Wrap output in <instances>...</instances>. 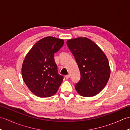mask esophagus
<instances>
[{"mask_svg":"<svg viewBox=\"0 0 130 130\" xmlns=\"http://www.w3.org/2000/svg\"><path fill=\"white\" fill-rule=\"evenodd\" d=\"M65 78L67 79H68L69 78H70V75H65Z\"/></svg>","mask_w":130,"mask_h":130,"instance_id":"esophagus-1","label":"esophagus"}]
</instances>
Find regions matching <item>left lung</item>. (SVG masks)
Instances as JSON below:
<instances>
[{
    "label": "left lung",
    "instance_id": "obj_1",
    "mask_svg": "<svg viewBox=\"0 0 130 130\" xmlns=\"http://www.w3.org/2000/svg\"><path fill=\"white\" fill-rule=\"evenodd\" d=\"M67 43L80 72V80L75 85L77 92L85 97L98 94L107 84L111 74L106 55L95 43L87 37L68 40Z\"/></svg>",
    "mask_w": 130,
    "mask_h": 130
}]
</instances>
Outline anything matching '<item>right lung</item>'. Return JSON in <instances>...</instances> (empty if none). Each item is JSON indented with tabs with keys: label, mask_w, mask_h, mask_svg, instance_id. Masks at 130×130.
<instances>
[{
	"label": "right lung",
	"mask_w": 130,
	"mask_h": 130,
	"mask_svg": "<svg viewBox=\"0 0 130 130\" xmlns=\"http://www.w3.org/2000/svg\"><path fill=\"white\" fill-rule=\"evenodd\" d=\"M64 41L56 37H44L36 43L24 59L22 67L23 81L35 95L50 97L57 92L63 76L57 72L54 54Z\"/></svg>",
	"instance_id": "right-lung-1"
}]
</instances>
